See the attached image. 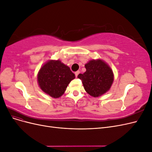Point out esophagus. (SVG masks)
I'll return each mask as SVG.
<instances>
[{
	"label": "esophagus",
	"instance_id": "obj_1",
	"mask_svg": "<svg viewBox=\"0 0 152 152\" xmlns=\"http://www.w3.org/2000/svg\"><path fill=\"white\" fill-rule=\"evenodd\" d=\"M79 73H80V72H79V71H77V72H75V76H76V77H77V76H78V75L79 74Z\"/></svg>",
	"mask_w": 152,
	"mask_h": 152
}]
</instances>
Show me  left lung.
I'll list each match as a JSON object with an SVG mask.
<instances>
[{"instance_id": "1", "label": "left lung", "mask_w": 152, "mask_h": 152, "mask_svg": "<svg viewBox=\"0 0 152 152\" xmlns=\"http://www.w3.org/2000/svg\"><path fill=\"white\" fill-rule=\"evenodd\" d=\"M86 72L77 77L82 80L84 89L93 97L103 94L111 87L113 81L112 69L103 60H91L85 65Z\"/></svg>"}]
</instances>
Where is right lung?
Returning a JSON list of instances; mask_svg holds the SVG:
<instances>
[{
    "label": "right lung",
    "instance_id": "1",
    "mask_svg": "<svg viewBox=\"0 0 152 152\" xmlns=\"http://www.w3.org/2000/svg\"><path fill=\"white\" fill-rule=\"evenodd\" d=\"M75 78L70 68L59 60H50L44 64L37 76L41 89L54 98L61 96Z\"/></svg>",
    "mask_w": 152,
    "mask_h": 152
}]
</instances>
